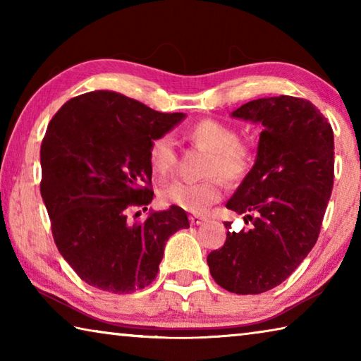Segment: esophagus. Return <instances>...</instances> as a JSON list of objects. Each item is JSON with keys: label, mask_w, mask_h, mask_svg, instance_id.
Here are the masks:
<instances>
[{"label": "esophagus", "mask_w": 361, "mask_h": 361, "mask_svg": "<svg viewBox=\"0 0 361 361\" xmlns=\"http://www.w3.org/2000/svg\"><path fill=\"white\" fill-rule=\"evenodd\" d=\"M189 221H191V224H194V226H199V224H202L204 221H207V218L200 216V215H191V216H189Z\"/></svg>", "instance_id": "obj_1"}]
</instances>
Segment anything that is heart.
<instances>
[{
	"instance_id": "obj_1",
	"label": "heart",
	"mask_w": 361,
	"mask_h": 361,
	"mask_svg": "<svg viewBox=\"0 0 361 361\" xmlns=\"http://www.w3.org/2000/svg\"><path fill=\"white\" fill-rule=\"evenodd\" d=\"M188 137L195 145L212 152L207 164V175H215L202 181L175 180L161 189L164 204L175 205L191 213H204L223 195L221 174L228 183H237L245 178L255 162V152L248 145L239 142V133L231 126L215 119L195 122L188 129ZM148 159L152 172L166 176L176 164V149L173 138L162 133L151 140Z\"/></svg>"
}]
</instances>
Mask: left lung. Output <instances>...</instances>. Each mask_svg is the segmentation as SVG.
Returning <instances> with one entry per match:
<instances>
[{"label":"left lung","instance_id":"left-lung-1","mask_svg":"<svg viewBox=\"0 0 361 361\" xmlns=\"http://www.w3.org/2000/svg\"><path fill=\"white\" fill-rule=\"evenodd\" d=\"M231 116L262 127L253 167L226 204L253 226L228 232L207 262L224 290L259 295L288 279L319 239L333 191L334 137L325 116L296 97L248 102Z\"/></svg>","mask_w":361,"mask_h":361}]
</instances>
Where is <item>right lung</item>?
<instances>
[{
	"instance_id": "obj_1",
	"label": "right lung",
	"mask_w": 361,
	"mask_h": 361,
	"mask_svg": "<svg viewBox=\"0 0 361 361\" xmlns=\"http://www.w3.org/2000/svg\"><path fill=\"white\" fill-rule=\"evenodd\" d=\"M185 113H159L113 90L75 97L49 122L41 145V195L60 255L85 283L127 295L156 279L170 235L189 228L172 205L132 223L130 207H145L152 169L151 140Z\"/></svg>"
}]
</instances>
